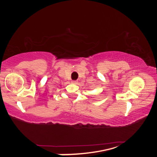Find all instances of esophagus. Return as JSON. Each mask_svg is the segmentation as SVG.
Returning <instances> with one entry per match:
<instances>
[{"label":"esophagus","mask_w":157,"mask_h":157,"mask_svg":"<svg viewBox=\"0 0 157 157\" xmlns=\"http://www.w3.org/2000/svg\"><path fill=\"white\" fill-rule=\"evenodd\" d=\"M72 83H73V84H76L77 83H78V82L75 81V80H74V81H72Z\"/></svg>","instance_id":"obj_1"}]
</instances>
